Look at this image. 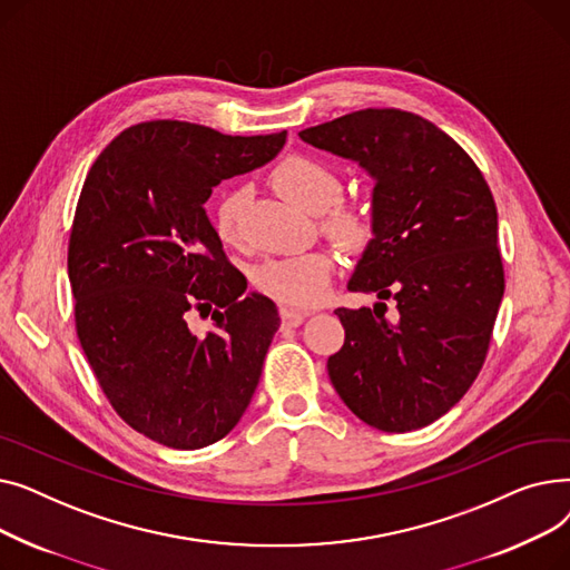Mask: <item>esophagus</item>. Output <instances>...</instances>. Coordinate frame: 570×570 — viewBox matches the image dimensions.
I'll list each match as a JSON object with an SVG mask.
<instances>
[{
	"label": "esophagus",
	"instance_id": "esophagus-1",
	"mask_svg": "<svg viewBox=\"0 0 570 570\" xmlns=\"http://www.w3.org/2000/svg\"><path fill=\"white\" fill-rule=\"evenodd\" d=\"M279 316H282V323L286 327H297L303 321H305V312H297V309H288V307H282L279 309Z\"/></svg>",
	"mask_w": 570,
	"mask_h": 570
}]
</instances>
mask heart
<instances>
[{
	"mask_svg": "<svg viewBox=\"0 0 570 570\" xmlns=\"http://www.w3.org/2000/svg\"><path fill=\"white\" fill-rule=\"evenodd\" d=\"M269 183H273V187L291 203L301 205L307 213L318 215L323 230L333 239H337L340 245L357 249L365 247L372 239V215L361 205L340 200L342 179L323 161L305 155H291L273 168V173H269ZM245 203V187H230L219 196L215 205L213 224L224 245L243 243ZM333 254L314 249L261 263L254 273V282L265 295L273 297L279 305L305 309L323 301L327 286L333 282Z\"/></svg>",
	"mask_w": 570,
	"mask_h": 570,
	"instance_id": "heart-1",
	"label": "heart"
}]
</instances>
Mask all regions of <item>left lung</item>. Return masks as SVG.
I'll return each mask as SVG.
<instances>
[{
    "label": "left lung",
    "instance_id": "1",
    "mask_svg": "<svg viewBox=\"0 0 570 570\" xmlns=\"http://www.w3.org/2000/svg\"><path fill=\"white\" fill-rule=\"evenodd\" d=\"M301 138L374 177V237L348 291L393 297L335 314L344 346L327 374L344 404L381 432L421 430L481 372L503 297L497 205L483 173L430 119L365 108Z\"/></svg>",
    "mask_w": 570,
    "mask_h": 570
}]
</instances>
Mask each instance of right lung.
<instances>
[{
    "mask_svg": "<svg viewBox=\"0 0 570 570\" xmlns=\"http://www.w3.org/2000/svg\"><path fill=\"white\" fill-rule=\"evenodd\" d=\"M284 142L286 131L153 119L119 134L85 177L69 237L76 333L117 415L161 445L215 443L252 402L279 314L243 295L203 205ZM191 311L213 313L214 331L194 334Z\"/></svg>",
    "mask_w": 570,
    "mask_h": 570,
    "instance_id": "obj_1",
    "label": "right lung"
}]
</instances>
